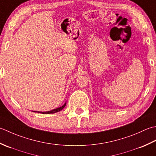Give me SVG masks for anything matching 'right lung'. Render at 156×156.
<instances>
[{
	"mask_svg": "<svg viewBox=\"0 0 156 156\" xmlns=\"http://www.w3.org/2000/svg\"><path fill=\"white\" fill-rule=\"evenodd\" d=\"M66 106V103L63 105L62 106L58 108H56L55 110H50V111H48V112H36V111H34V112H40V113H42V114H54V113H56V112H58L59 111L62 110L63 108H64L65 106Z\"/></svg>",
	"mask_w": 156,
	"mask_h": 156,
	"instance_id": "right-lung-1",
	"label": "right lung"
}]
</instances>
